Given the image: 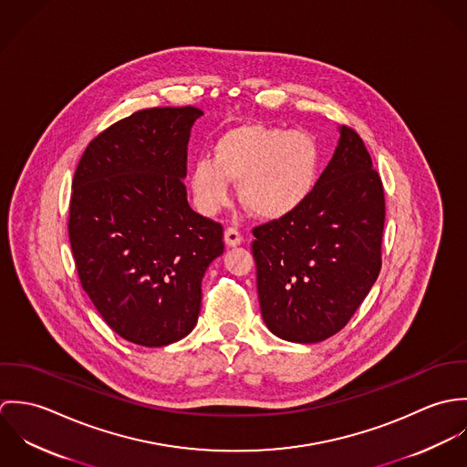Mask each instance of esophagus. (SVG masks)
Segmentation results:
<instances>
[{
  "label": "esophagus",
  "mask_w": 467,
  "mask_h": 467,
  "mask_svg": "<svg viewBox=\"0 0 467 467\" xmlns=\"http://www.w3.org/2000/svg\"><path fill=\"white\" fill-rule=\"evenodd\" d=\"M224 243H226V246H228V248H235V246H239V244L243 243V235H241V232H239V230H235V228H226V230H224Z\"/></svg>",
  "instance_id": "obj_1"
}]
</instances>
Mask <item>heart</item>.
<instances>
[{"mask_svg": "<svg viewBox=\"0 0 467 467\" xmlns=\"http://www.w3.org/2000/svg\"><path fill=\"white\" fill-rule=\"evenodd\" d=\"M322 167L317 138L300 130L261 122L230 128L213 143V160H198L189 189L202 215H215L232 201L239 183L241 202L265 221L295 213L313 194Z\"/></svg>", "mask_w": 467, "mask_h": 467, "instance_id": "1", "label": "heart"}]
</instances>
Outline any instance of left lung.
I'll list each match as a JSON object with an SVG mask.
<instances>
[{"mask_svg": "<svg viewBox=\"0 0 467 467\" xmlns=\"http://www.w3.org/2000/svg\"><path fill=\"white\" fill-rule=\"evenodd\" d=\"M383 226L381 178L359 134L341 126L309 200L254 228L267 329L295 343H318L341 331L379 275Z\"/></svg>", "mask_w": 467, "mask_h": 467, "instance_id": "obj_1", "label": "left lung"}]
</instances>
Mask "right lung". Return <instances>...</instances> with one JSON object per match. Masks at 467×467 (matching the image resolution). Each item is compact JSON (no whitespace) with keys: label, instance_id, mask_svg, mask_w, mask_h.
Masks as SVG:
<instances>
[{"label":"right lung","instance_id":"1","mask_svg":"<svg viewBox=\"0 0 467 467\" xmlns=\"http://www.w3.org/2000/svg\"><path fill=\"white\" fill-rule=\"evenodd\" d=\"M202 111L152 108L86 147L69 201V243L82 289L104 322L141 347L191 333L201 280L223 255V226L196 213L183 180Z\"/></svg>","mask_w":467,"mask_h":467}]
</instances>
